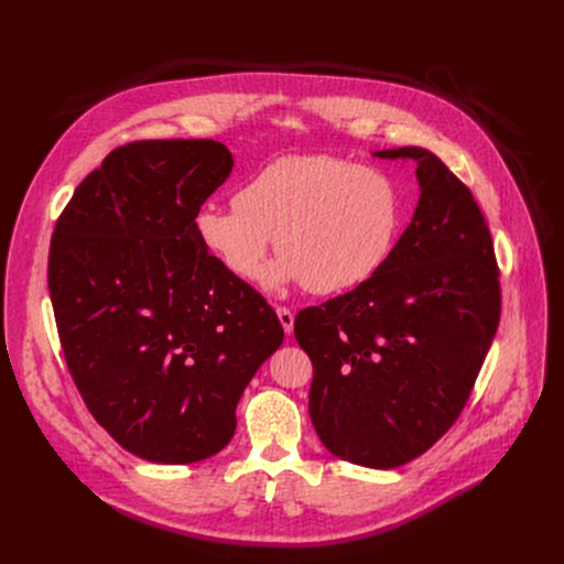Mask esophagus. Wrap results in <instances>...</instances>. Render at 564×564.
Returning <instances> with one entry per match:
<instances>
[{"label": "esophagus", "instance_id": "1", "mask_svg": "<svg viewBox=\"0 0 564 564\" xmlns=\"http://www.w3.org/2000/svg\"><path fill=\"white\" fill-rule=\"evenodd\" d=\"M275 312H278V318H280V324H282V328H284V333L291 335V333H293V312H291L289 307H278Z\"/></svg>", "mask_w": 564, "mask_h": 564}]
</instances>
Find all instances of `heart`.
Listing matches in <instances>:
<instances>
[{"mask_svg": "<svg viewBox=\"0 0 564 564\" xmlns=\"http://www.w3.org/2000/svg\"><path fill=\"white\" fill-rule=\"evenodd\" d=\"M401 195L381 170L328 153L284 155L254 172L234 206H204L199 243L238 280L265 268L268 291L305 284L318 296L351 291L388 263L401 231Z\"/></svg>", "mask_w": 564, "mask_h": 564, "instance_id": "1", "label": "heart"}]
</instances>
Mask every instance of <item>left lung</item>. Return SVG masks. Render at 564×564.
<instances>
[{
  "mask_svg": "<svg viewBox=\"0 0 564 564\" xmlns=\"http://www.w3.org/2000/svg\"><path fill=\"white\" fill-rule=\"evenodd\" d=\"M420 199L381 271L296 316L314 367L310 417L335 457L397 468L432 447L464 411L500 321L494 240L468 187L420 147Z\"/></svg>",
  "mask_w": 564,
  "mask_h": 564,
  "instance_id": "8db88e82",
  "label": "left lung"
}]
</instances>
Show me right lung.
I'll return each instance as SVG.
<instances>
[{"label":"right lung","mask_w":564,"mask_h":564,"mask_svg":"<svg viewBox=\"0 0 564 564\" xmlns=\"http://www.w3.org/2000/svg\"><path fill=\"white\" fill-rule=\"evenodd\" d=\"M231 167L213 140L119 147L52 234L47 289L70 377L105 432L153 464L218 454L284 339L273 307L195 234Z\"/></svg>","instance_id":"right-lung-1"}]
</instances>
